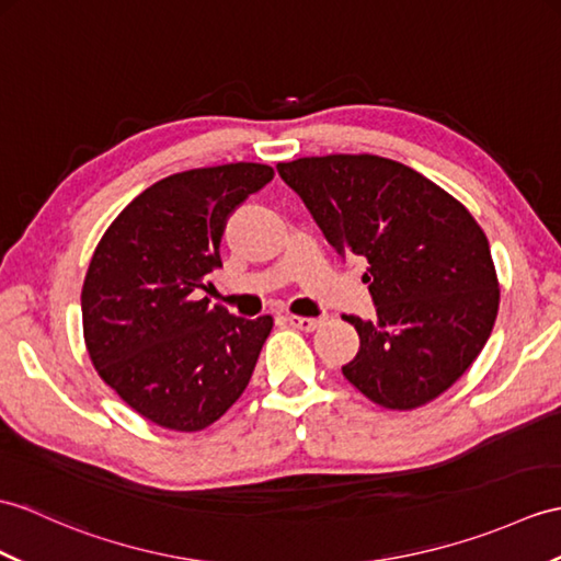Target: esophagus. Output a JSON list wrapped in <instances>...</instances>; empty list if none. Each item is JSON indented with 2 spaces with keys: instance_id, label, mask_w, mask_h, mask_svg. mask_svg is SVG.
<instances>
[{
  "instance_id": "obj_1",
  "label": "esophagus",
  "mask_w": 561,
  "mask_h": 561,
  "mask_svg": "<svg viewBox=\"0 0 561 561\" xmlns=\"http://www.w3.org/2000/svg\"><path fill=\"white\" fill-rule=\"evenodd\" d=\"M286 322L291 324L294 330H301V332H312L318 330L322 324V318H304V316H289L286 318Z\"/></svg>"
}]
</instances>
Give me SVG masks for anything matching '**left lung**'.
Here are the masks:
<instances>
[{
    "label": "left lung",
    "mask_w": 561,
    "mask_h": 561,
    "mask_svg": "<svg viewBox=\"0 0 561 561\" xmlns=\"http://www.w3.org/2000/svg\"><path fill=\"white\" fill-rule=\"evenodd\" d=\"M277 172L336 253L368 260L375 320L344 316L360 340L346 380L392 411L445 394L483 351L500 308L473 215L415 169L377 154L298 158Z\"/></svg>",
    "instance_id": "left-lung-1"
}]
</instances>
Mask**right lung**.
I'll return each mask as SVG.
<instances>
[{
	"instance_id": "obj_1",
	"label": "right lung",
	"mask_w": 561,
	"mask_h": 561,
	"mask_svg": "<svg viewBox=\"0 0 561 561\" xmlns=\"http://www.w3.org/2000/svg\"><path fill=\"white\" fill-rule=\"evenodd\" d=\"M255 162L188 169L142 191L102 233L83 291V340L98 375L142 419L198 433L225 415L272 332L195 298L221 267L227 217L270 184Z\"/></svg>"
}]
</instances>
